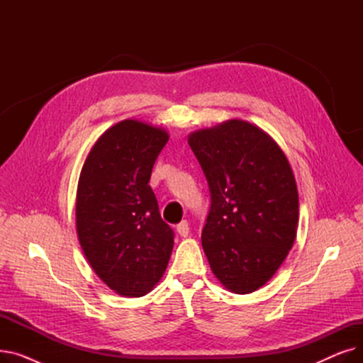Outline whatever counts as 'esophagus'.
<instances>
[{
  "label": "esophagus",
  "instance_id": "1",
  "mask_svg": "<svg viewBox=\"0 0 363 363\" xmlns=\"http://www.w3.org/2000/svg\"><path fill=\"white\" fill-rule=\"evenodd\" d=\"M177 231H178V234L181 235V237H188V234H189V225H188V222L186 220H182L181 223H178V226H177Z\"/></svg>",
  "mask_w": 363,
  "mask_h": 363
}]
</instances>
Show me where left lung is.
<instances>
[{
  "instance_id": "8db88e82",
  "label": "left lung",
  "mask_w": 363,
  "mask_h": 363,
  "mask_svg": "<svg viewBox=\"0 0 363 363\" xmlns=\"http://www.w3.org/2000/svg\"><path fill=\"white\" fill-rule=\"evenodd\" d=\"M212 206L201 233L211 269L226 290L268 282L296 240L298 193L281 147L259 126L231 119L189 133Z\"/></svg>"
}]
</instances>
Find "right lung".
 <instances>
[{
	"label": "right lung",
	"mask_w": 363,
	"mask_h": 363,
	"mask_svg": "<svg viewBox=\"0 0 363 363\" xmlns=\"http://www.w3.org/2000/svg\"><path fill=\"white\" fill-rule=\"evenodd\" d=\"M169 133L125 119L95 141L76 191V233L94 272L123 297H141L163 277L174 231L148 185Z\"/></svg>",
	"instance_id": "1"
}]
</instances>
